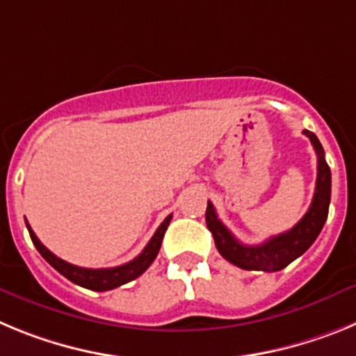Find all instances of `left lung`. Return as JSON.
<instances>
[{
  "instance_id": "8db88e82",
  "label": "left lung",
  "mask_w": 356,
  "mask_h": 356,
  "mask_svg": "<svg viewBox=\"0 0 356 356\" xmlns=\"http://www.w3.org/2000/svg\"><path fill=\"white\" fill-rule=\"evenodd\" d=\"M303 134L310 139L317 153L316 193H314L308 212L289 232L275 235V237L262 242L259 246L242 244L222 225L221 219L217 217L216 209L209 201L205 213L207 226L212 232L217 251L229 264H234V266L241 267V269H246V271H280V269L287 267L291 262H294L298 257H301L308 248L312 246L317 235L321 234V229H323L326 222V217H328L330 196H332V172H330L328 163H326L325 149L321 146L316 134L308 130H305Z\"/></svg>"
}]
</instances>
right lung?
Here are the masks:
<instances>
[{"instance_id": "right-lung-1", "label": "right lung", "mask_w": 356, "mask_h": 356, "mask_svg": "<svg viewBox=\"0 0 356 356\" xmlns=\"http://www.w3.org/2000/svg\"><path fill=\"white\" fill-rule=\"evenodd\" d=\"M171 217L172 216H168L165 219H163V222L159 226L155 235L151 237V241L147 242L146 248H144L143 253H140L137 259H134L128 264H122V266L108 267V269H87V267L72 266V264L58 259L56 254H53L48 248L44 246L42 242L37 238V235L33 234V229L30 228L28 222H26V228L28 232H30L31 242L35 244L39 253L42 254L44 260H46L49 266L55 267L56 271L60 273L62 276L71 280L72 284H76L85 289H90V291L103 292V291H112V289L128 284V282H131V280L139 278V276L146 271L147 267L153 264V260H155L156 254H159L160 246H162L163 234H165V229H168L169 222H171Z\"/></svg>"}]
</instances>
